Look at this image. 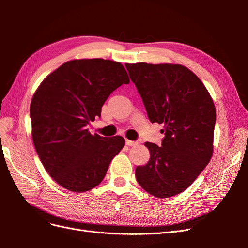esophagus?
<instances>
[{
  "label": "esophagus",
  "instance_id": "esophagus-1",
  "mask_svg": "<svg viewBox=\"0 0 248 248\" xmlns=\"http://www.w3.org/2000/svg\"><path fill=\"white\" fill-rule=\"evenodd\" d=\"M126 145L127 146H136L138 145V141H134V140H126Z\"/></svg>",
  "mask_w": 248,
  "mask_h": 248
}]
</instances>
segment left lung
Listing matches in <instances>:
<instances>
[{
  "instance_id": "8db88e82",
  "label": "left lung",
  "mask_w": 248,
  "mask_h": 248,
  "mask_svg": "<svg viewBox=\"0 0 248 248\" xmlns=\"http://www.w3.org/2000/svg\"><path fill=\"white\" fill-rule=\"evenodd\" d=\"M149 120L164 125L161 147L145 142L146 166L137 167V181L156 198H170L193 183L213 153L216 111L201 79L178 64H125Z\"/></svg>"
}]
</instances>
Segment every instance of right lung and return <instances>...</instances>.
Segmentation results:
<instances>
[{
	"label": "right lung",
	"mask_w": 248,
	"mask_h": 248,
	"mask_svg": "<svg viewBox=\"0 0 248 248\" xmlns=\"http://www.w3.org/2000/svg\"><path fill=\"white\" fill-rule=\"evenodd\" d=\"M123 84L129 78L121 63L82 59L60 66L35 92L30 107L34 146L44 169L64 188L84 192L100 184L124 147L122 137L92 136L87 129Z\"/></svg>",
	"instance_id": "right-lung-1"
}]
</instances>
